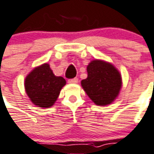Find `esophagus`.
Returning <instances> with one entry per match:
<instances>
[{"label": "esophagus", "mask_w": 154, "mask_h": 154, "mask_svg": "<svg viewBox=\"0 0 154 154\" xmlns=\"http://www.w3.org/2000/svg\"><path fill=\"white\" fill-rule=\"evenodd\" d=\"M68 82H69V83H72V84H75V83H77V82H78V79H77V77L72 78V79H69V80H68Z\"/></svg>", "instance_id": "esophagus-1"}]
</instances>
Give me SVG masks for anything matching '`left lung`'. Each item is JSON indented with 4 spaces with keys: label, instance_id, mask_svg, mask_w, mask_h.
<instances>
[{
    "label": "left lung",
    "instance_id": "8db88e82",
    "mask_svg": "<svg viewBox=\"0 0 154 154\" xmlns=\"http://www.w3.org/2000/svg\"><path fill=\"white\" fill-rule=\"evenodd\" d=\"M88 77L81 82L87 95L96 105L107 106L114 102L122 88V76L110 62L92 60L87 66Z\"/></svg>",
    "mask_w": 154,
    "mask_h": 154
}]
</instances>
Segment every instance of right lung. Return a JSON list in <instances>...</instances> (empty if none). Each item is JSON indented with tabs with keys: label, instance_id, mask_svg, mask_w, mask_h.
<instances>
[{
	"label": "right lung",
	"instance_id": "right-lung-1",
	"mask_svg": "<svg viewBox=\"0 0 154 154\" xmlns=\"http://www.w3.org/2000/svg\"><path fill=\"white\" fill-rule=\"evenodd\" d=\"M62 77L55 76L48 63L36 66L25 79V90L36 107L48 108L57 100L62 88L66 85Z\"/></svg>",
	"mask_w": 154,
	"mask_h": 154
}]
</instances>
